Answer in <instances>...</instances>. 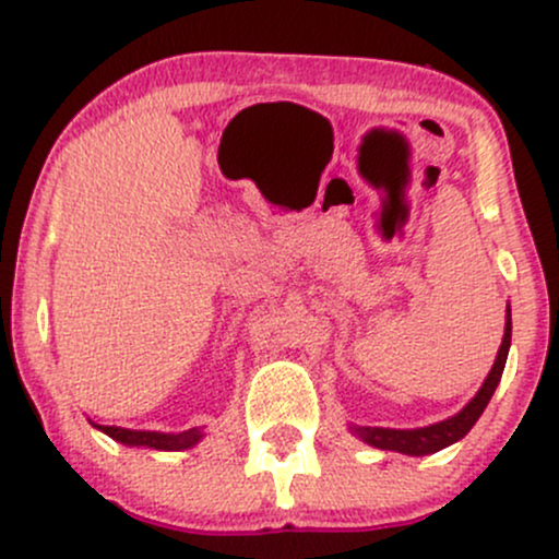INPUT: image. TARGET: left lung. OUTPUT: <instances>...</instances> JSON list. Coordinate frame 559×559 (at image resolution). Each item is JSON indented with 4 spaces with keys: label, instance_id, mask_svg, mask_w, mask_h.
<instances>
[{
    "label": "left lung",
    "instance_id": "1",
    "mask_svg": "<svg viewBox=\"0 0 559 559\" xmlns=\"http://www.w3.org/2000/svg\"><path fill=\"white\" fill-rule=\"evenodd\" d=\"M510 338H512V316L510 307H507V323H504V338L502 346L497 352V360H493V368L489 378L484 381V386L473 402L467 404L463 413H457L454 418L436 423V426L428 428H415V431H396V428H355V433L360 436L362 441L373 444L378 449H389V452H402V454H413V457H420V454H433L439 449H444L454 441H460L463 436L476 426V420L480 418V413L489 404L493 389L499 386V378H502L504 362H507V352H510Z\"/></svg>",
    "mask_w": 559,
    "mask_h": 559
}]
</instances>
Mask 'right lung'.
<instances>
[{
	"label": "right lung",
	"instance_id": "obj_1",
	"mask_svg": "<svg viewBox=\"0 0 559 559\" xmlns=\"http://www.w3.org/2000/svg\"><path fill=\"white\" fill-rule=\"evenodd\" d=\"M99 431H105L110 439L120 441V444L131 447H152V449H189L202 439L199 428L183 433H157V431H128V428H115V426H96Z\"/></svg>",
	"mask_w": 559,
	"mask_h": 559
}]
</instances>
